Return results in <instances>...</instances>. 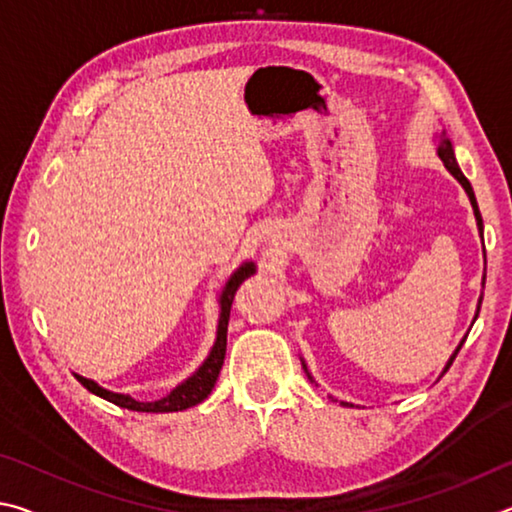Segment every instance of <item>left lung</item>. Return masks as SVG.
Instances as JSON below:
<instances>
[{"mask_svg":"<svg viewBox=\"0 0 512 512\" xmlns=\"http://www.w3.org/2000/svg\"><path fill=\"white\" fill-rule=\"evenodd\" d=\"M436 155L440 160H443V164H445V169L452 173V176L458 180V183H461V187L465 189V194H467V198H470V203H472V210H474V219H476V228H479V235H481V239H483V219H481V212H479V205H476V198H474V189H472V185H470V180H467L465 176H463V171H461V167H458V162H456V155H454V144H452V140H449L447 137V133L443 131V135L438 137L436 140ZM481 284H485V275H483V282ZM481 302H483V291H481V296H479V305H476V314H474V320L479 318V309H481ZM472 320V323H474ZM463 343H465V339L458 343V348L454 350V354L452 357H449V361L445 363V368H443V375L445 372L449 370V366H452V361L456 359V354H458V350L463 348ZM300 361H302V368H305V372H307V377L314 381L316 384V379L311 377V372H309V368H307V363H305V359L300 357ZM440 375V377H443ZM318 386V384H316ZM334 400V397H332ZM343 406H352L350 402H341Z\"/></svg>","mask_w":512,"mask_h":512,"instance_id":"obj_1","label":"left lung"}]
</instances>
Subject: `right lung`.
<instances>
[{"label":"right lung","instance_id":"right-lung-1","mask_svg":"<svg viewBox=\"0 0 512 512\" xmlns=\"http://www.w3.org/2000/svg\"><path fill=\"white\" fill-rule=\"evenodd\" d=\"M255 271H257V266H255L253 259H250V262H244L239 268L232 271V275L228 277V282L223 284V289L219 293V325H216V339H214L210 354H207L205 361L196 368L194 375H189L185 381H180V384L173 388L169 395H164L155 402H140V400H135V397L126 395V393L108 391V388L99 386L94 379L81 377V375H76V372H74V377L79 379L90 393L99 395V397H103V400L121 406V409L142 411V413H169V411H185V409H189V406L201 404L205 397L212 393V388L216 384V377H219L221 366H223L225 345H228V320H230L232 300H235V293L239 289V284L244 282L246 277L253 275Z\"/></svg>","mask_w":512,"mask_h":512}]
</instances>
